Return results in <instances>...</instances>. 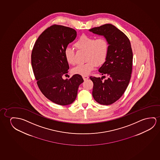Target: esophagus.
<instances>
[{
  "instance_id": "esophagus-1",
  "label": "esophagus",
  "mask_w": 160,
  "mask_h": 160,
  "mask_svg": "<svg viewBox=\"0 0 160 160\" xmlns=\"http://www.w3.org/2000/svg\"><path fill=\"white\" fill-rule=\"evenodd\" d=\"M82 78H83L84 80H88L89 78V77L88 76H87V75H85V76H82Z\"/></svg>"
}]
</instances>
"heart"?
I'll use <instances>...</instances> for the list:
<instances>
[{
    "instance_id": "obj_1",
    "label": "heart",
    "mask_w": 160,
    "mask_h": 160,
    "mask_svg": "<svg viewBox=\"0 0 160 160\" xmlns=\"http://www.w3.org/2000/svg\"><path fill=\"white\" fill-rule=\"evenodd\" d=\"M78 51L85 52V64H80L72 70L73 74L82 76L88 75L96 67L102 66L106 60L109 44L106 38L100 37L96 38L93 36L82 35L74 43ZM64 57L68 63L74 65L76 63L74 50L67 47L64 50Z\"/></svg>"
}]
</instances>
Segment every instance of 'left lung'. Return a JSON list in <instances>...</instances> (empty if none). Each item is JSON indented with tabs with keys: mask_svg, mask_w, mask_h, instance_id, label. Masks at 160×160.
<instances>
[{
	"mask_svg": "<svg viewBox=\"0 0 160 160\" xmlns=\"http://www.w3.org/2000/svg\"><path fill=\"white\" fill-rule=\"evenodd\" d=\"M93 33L104 36L109 42L106 62L98 71L102 78L90 77L93 83V98L103 105L112 104L119 100L129 83L132 72V52L129 39L112 24L91 28ZM107 75L108 79L102 81Z\"/></svg>",
	"mask_w": 160,
	"mask_h": 160,
	"instance_id": "1",
	"label": "left lung"
}]
</instances>
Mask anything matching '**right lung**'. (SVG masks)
Instances as JSON below:
<instances>
[{"label":"right lung","mask_w":160,"mask_h":160,"mask_svg":"<svg viewBox=\"0 0 160 160\" xmlns=\"http://www.w3.org/2000/svg\"><path fill=\"white\" fill-rule=\"evenodd\" d=\"M77 35L72 28L51 26L39 35L31 53V65L39 90L48 100L61 106L74 102L83 81L78 74L69 79L62 78L69 69L64 50Z\"/></svg>","instance_id":"obj_1"}]
</instances>
